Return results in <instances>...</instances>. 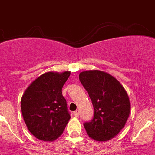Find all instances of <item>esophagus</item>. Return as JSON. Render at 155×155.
<instances>
[{"label":"esophagus","mask_w":155,"mask_h":155,"mask_svg":"<svg viewBox=\"0 0 155 155\" xmlns=\"http://www.w3.org/2000/svg\"><path fill=\"white\" fill-rule=\"evenodd\" d=\"M73 114H74V116H75V117H78L80 116V111H79V110L75 111V112L73 113Z\"/></svg>","instance_id":"esophagus-1"}]
</instances>
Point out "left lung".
Returning a JSON list of instances; mask_svg holds the SVG:
<instances>
[{
	"instance_id": "1",
	"label": "left lung",
	"mask_w": 155,
	"mask_h": 155,
	"mask_svg": "<svg viewBox=\"0 0 155 155\" xmlns=\"http://www.w3.org/2000/svg\"><path fill=\"white\" fill-rule=\"evenodd\" d=\"M80 80L92 101L94 117L84 124L91 138L106 142L119 134L130 113V101L122 85L116 78L102 71H85Z\"/></svg>"
}]
</instances>
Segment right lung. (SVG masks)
<instances>
[{"mask_svg":"<svg viewBox=\"0 0 155 155\" xmlns=\"http://www.w3.org/2000/svg\"><path fill=\"white\" fill-rule=\"evenodd\" d=\"M71 75L50 71L33 81L23 93L21 108L28 130L36 138L51 142L65 129L71 116L62 88Z\"/></svg>","mask_w":155,"mask_h":155,"instance_id":"1","label":"right lung"}]
</instances>
